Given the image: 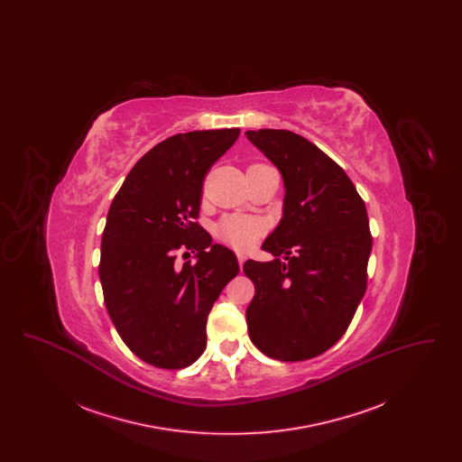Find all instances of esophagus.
I'll return each instance as SVG.
<instances>
[{"label":"esophagus","instance_id":"34e87169","mask_svg":"<svg viewBox=\"0 0 462 462\" xmlns=\"http://www.w3.org/2000/svg\"><path fill=\"white\" fill-rule=\"evenodd\" d=\"M237 262H239V264H244V262H245V254L244 253H237Z\"/></svg>","mask_w":462,"mask_h":462}]
</instances>
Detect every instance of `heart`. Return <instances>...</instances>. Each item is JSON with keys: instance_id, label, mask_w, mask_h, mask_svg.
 Returning a JSON list of instances; mask_svg holds the SVG:
<instances>
[{"instance_id": "obj_1", "label": "heart", "mask_w": 462, "mask_h": 462, "mask_svg": "<svg viewBox=\"0 0 462 462\" xmlns=\"http://www.w3.org/2000/svg\"><path fill=\"white\" fill-rule=\"evenodd\" d=\"M266 230V225L260 218L251 217H226L218 223L217 236L221 241L228 242L234 247H249Z\"/></svg>"}]
</instances>
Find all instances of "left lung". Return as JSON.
Wrapping results in <instances>:
<instances>
[{
	"label": "left lung",
	"instance_id": "left-lung-1",
	"mask_svg": "<svg viewBox=\"0 0 462 462\" xmlns=\"http://www.w3.org/2000/svg\"><path fill=\"white\" fill-rule=\"evenodd\" d=\"M245 134L279 168L286 189L284 217L262 245L275 260L244 263L254 284L249 337L282 362L313 358L339 341L365 294L373 249L365 202L345 170L301 134Z\"/></svg>",
	"mask_w": 462,
	"mask_h": 462
}]
</instances>
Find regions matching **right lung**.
Returning a JSON list of instances; mask_svg holds the SVG:
<instances>
[{
	"label": "right lung",
	"instance_id": "obj_1",
	"mask_svg": "<svg viewBox=\"0 0 462 462\" xmlns=\"http://www.w3.org/2000/svg\"><path fill=\"white\" fill-rule=\"evenodd\" d=\"M239 128L178 133L157 143L110 204L98 275L110 320L136 356L183 369L206 350V322L237 273L236 254L199 225L204 178ZM190 250L196 264H178Z\"/></svg>",
	"mask_w": 462,
	"mask_h": 462
}]
</instances>
